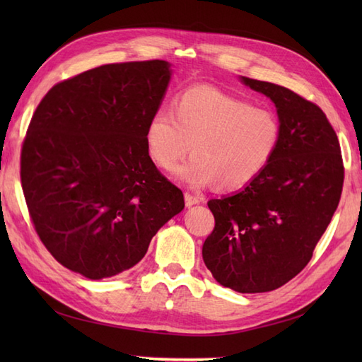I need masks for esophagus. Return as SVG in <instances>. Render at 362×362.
I'll return each instance as SVG.
<instances>
[{"label": "esophagus", "instance_id": "esophagus-1", "mask_svg": "<svg viewBox=\"0 0 362 362\" xmlns=\"http://www.w3.org/2000/svg\"><path fill=\"white\" fill-rule=\"evenodd\" d=\"M199 202H201V199H199L197 196H194V194H189V193H185V204H187V206L196 205V204H199Z\"/></svg>", "mask_w": 362, "mask_h": 362}]
</instances>
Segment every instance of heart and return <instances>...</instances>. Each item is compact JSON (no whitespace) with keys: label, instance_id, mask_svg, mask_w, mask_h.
Returning <instances> with one entry per match:
<instances>
[{"label":"heart","instance_id":"b5f03b06","mask_svg":"<svg viewBox=\"0 0 362 362\" xmlns=\"http://www.w3.org/2000/svg\"><path fill=\"white\" fill-rule=\"evenodd\" d=\"M280 141L281 121L274 110L206 86L180 91L173 113H153L144 132L146 151L163 171H173L193 144L194 156L177 171L193 188L249 185L271 163Z\"/></svg>","mask_w":362,"mask_h":362}]
</instances>
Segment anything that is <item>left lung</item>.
<instances>
[{"mask_svg": "<svg viewBox=\"0 0 362 362\" xmlns=\"http://www.w3.org/2000/svg\"><path fill=\"white\" fill-rule=\"evenodd\" d=\"M241 81L272 99L281 141L247 187L209 201L214 228L202 257L222 286L253 294L283 286L310 263L339 204L344 163L339 140L319 105L271 82Z\"/></svg>", "mask_w": 362, "mask_h": 362, "instance_id": "left-lung-1", "label": "left lung"}]
</instances>
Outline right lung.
<instances>
[{
	"instance_id": "right-lung-1",
	"label": "right lung",
	"mask_w": 362,
	"mask_h": 362,
	"mask_svg": "<svg viewBox=\"0 0 362 362\" xmlns=\"http://www.w3.org/2000/svg\"><path fill=\"white\" fill-rule=\"evenodd\" d=\"M169 79L165 60L109 64L56 83L37 105L21 187L38 238L70 271L99 280L130 269L185 206L144 144Z\"/></svg>"
}]
</instances>
